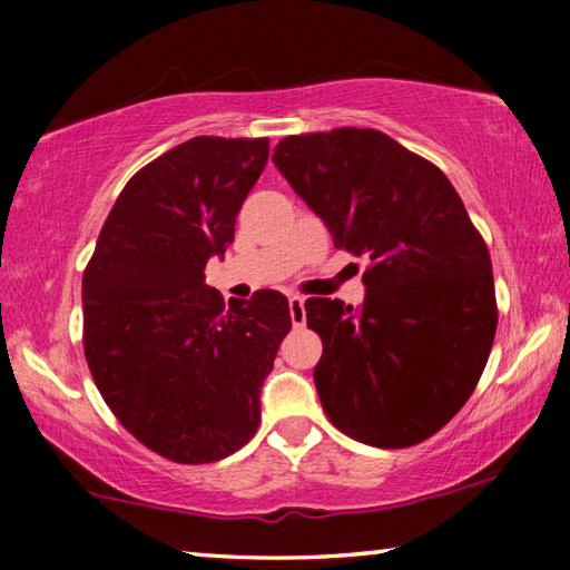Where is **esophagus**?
I'll return each instance as SVG.
<instances>
[{
  "label": "esophagus",
  "mask_w": 570,
  "mask_h": 570,
  "mask_svg": "<svg viewBox=\"0 0 570 570\" xmlns=\"http://www.w3.org/2000/svg\"><path fill=\"white\" fill-rule=\"evenodd\" d=\"M288 312H292V324L296 326H304L306 324V308H304V296H288Z\"/></svg>",
  "instance_id": "34e87169"
}]
</instances>
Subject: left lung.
Masks as SVG:
<instances>
[{
  "mask_svg": "<svg viewBox=\"0 0 570 570\" xmlns=\"http://www.w3.org/2000/svg\"><path fill=\"white\" fill-rule=\"evenodd\" d=\"M274 163L336 248L370 258L362 308L306 298L314 370L336 430L374 448L435 435L493 350V264L445 173L372 128L288 135Z\"/></svg>",
  "mask_w": 570,
  "mask_h": 570,
  "instance_id": "left-lung-1",
  "label": "left lung"
}]
</instances>
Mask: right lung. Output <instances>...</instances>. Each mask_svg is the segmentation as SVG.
<instances>
[{
    "label": "right lung",
    "mask_w": 570,
    "mask_h": 570,
    "mask_svg": "<svg viewBox=\"0 0 570 570\" xmlns=\"http://www.w3.org/2000/svg\"><path fill=\"white\" fill-rule=\"evenodd\" d=\"M268 160V138L198 135L125 183L82 276L85 360L135 440L183 465L254 438L262 384L292 314L264 288L230 298L206 284L210 256Z\"/></svg>",
    "instance_id": "1"
}]
</instances>
